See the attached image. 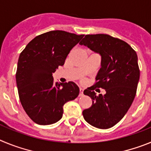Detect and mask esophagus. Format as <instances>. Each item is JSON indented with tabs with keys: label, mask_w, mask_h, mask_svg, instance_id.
Segmentation results:
<instances>
[{
	"label": "esophagus",
	"mask_w": 151,
	"mask_h": 151,
	"mask_svg": "<svg viewBox=\"0 0 151 151\" xmlns=\"http://www.w3.org/2000/svg\"><path fill=\"white\" fill-rule=\"evenodd\" d=\"M83 89L82 88H80L79 89V97H81V96H83Z\"/></svg>",
	"instance_id": "1"
}]
</instances>
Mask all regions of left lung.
Returning a JSON list of instances; mask_svg holds the SVG:
<instances>
[{
	"mask_svg": "<svg viewBox=\"0 0 151 151\" xmlns=\"http://www.w3.org/2000/svg\"><path fill=\"white\" fill-rule=\"evenodd\" d=\"M79 45L101 56L95 84L84 91L92 99L91 107L82 112L84 119L92 126L110 129L123 118L134 99L140 77L138 56L125 41L106 34L86 35ZM96 87L105 89L106 94L97 96Z\"/></svg>",
	"mask_w": 151,
	"mask_h": 151,
	"instance_id": "left-lung-1",
	"label": "left lung"
}]
</instances>
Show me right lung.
I'll return each instance as SVG.
<instances>
[{
	"label": "right lung",
	"instance_id": "right-lung-1",
	"mask_svg": "<svg viewBox=\"0 0 151 151\" xmlns=\"http://www.w3.org/2000/svg\"><path fill=\"white\" fill-rule=\"evenodd\" d=\"M84 35L50 31L36 36L21 52L16 80L19 97L29 118L38 125L55 123L62 118L63 106L78 97L73 82H54L53 73Z\"/></svg>",
	"mask_w": 151,
	"mask_h": 151
}]
</instances>
